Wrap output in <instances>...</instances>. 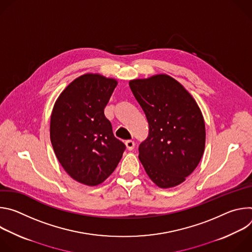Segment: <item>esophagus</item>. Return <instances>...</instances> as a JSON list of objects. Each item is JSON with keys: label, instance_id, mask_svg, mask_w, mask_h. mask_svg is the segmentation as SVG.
Returning <instances> with one entry per match:
<instances>
[{"label": "esophagus", "instance_id": "1", "mask_svg": "<svg viewBox=\"0 0 252 252\" xmlns=\"http://www.w3.org/2000/svg\"><path fill=\"white\" fill-rule=\"evenodd\" d=\"M126 149H127L128 151H132V150L134 149L135 143H134L133 140H126Z\"/></svg>", "mask_w": 252, "mask_h": 252}]
</instances>
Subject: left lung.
Segmentation results:
<instances>
[{
  "instance_id": "obj_1",
  "label": "left lung",
  "mask_w": 252,
  "mask_h": 252,
  "mask_svg": "<svg viewBox=\"0 0 252 252\" xmlns=\"http://www.w3.org/2000/svg\"><path fill=\"white\" fill-rule=\"evenodd\" d=\"M129 87L149 123V135L138 147L140 162L158 187L181 185L204 152L205 126L196 101L167 75L133 80Z\"/></svg>"
}]
</instances>
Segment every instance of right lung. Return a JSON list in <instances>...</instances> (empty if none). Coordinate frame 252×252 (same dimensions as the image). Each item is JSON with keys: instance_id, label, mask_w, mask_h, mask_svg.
Wrapping results in <instances>:
<instances>
[{"instance_id": "right-lung-1", "label": "right lung", "mask_w": 252, "mask_h": 252, "mask_svg": "<svg viewBox=\"0 0 252 252\" xmlns=\"http://www.w3.org/2000/svg\"><path fill=\"white\" fill-rule=\"evenodd\" d=\"M117 85L114 79L84 75L64 89L52 113L55 154L63 169L87 186H97L109 177L126 150L103 112Z\"/></svg>"}]
</instances>
